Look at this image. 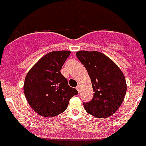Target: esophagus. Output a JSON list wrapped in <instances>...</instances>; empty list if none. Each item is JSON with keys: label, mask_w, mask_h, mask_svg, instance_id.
<instances>
[{"label": "esophagus", "mask_w": 146, "mask_h": 146, "mask_svg": "<svg viewBox=\"0 0 146 146\" xmlns=\"http://www.w3.org/2000/svg\"><path fill=\"white\" fill-rule=\"evenodd\" d=\"M76 89H77V90H78V92H80V85H77V88H76Z\"/></svg>", "instance_id": "esophagus-1"}]
</instances>
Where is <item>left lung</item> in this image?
Instances as JSON below:
<instances>
[{"instance_id": "left-lung-1", "label": "left lung", "mask_w": 146, "mask_h": 146, "mask_svg": "<svg viewBox=\"0 0 146 146\" xmlns=\"http://www.w3.org/2000/svg\"><path fill=\"white\" fill-rule=\"evenodd\" d=\"M77 57L86 68L93 86V99L83 103L86 111L97 118L114 113L122 104L127 91L123 72L111 58L98 51L80 50Z\"/></svg>"}]
</instances>
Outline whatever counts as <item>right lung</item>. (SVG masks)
Instances as JSON below:
<instances>
[{
	"label": "right lung",
	"mask_w": 146,
	"mask_h": 146,
	"mask_svg": "<svg viewBox=\"0 0 146 146\" xmlns=\"http://www.w3.org/2000/svg\"><path fill=\"white\" fill-rule=\"evenodd\" d=\"M70 53L68 50L47 53L27 74L25 96L32 109L40 116L52 117L63 113L69 100L78 94L60 72Z\"/></svg>",
	"instance_id": "1"
}]
</instances>
